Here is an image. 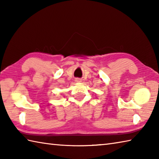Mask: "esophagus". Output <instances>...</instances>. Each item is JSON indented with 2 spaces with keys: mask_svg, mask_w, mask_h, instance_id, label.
Segmentation results:
<instances>
[{
  "mask_svg": "<svg viewBox=\"0 0 159 159\" xmlns=\"http://www.w3.org/2000/svg\"><path fill=\"white\" fill-rule=\"evenodd\" d=\"M76 82H78V83H79V82H80L81 81V80H80V79H76Z\"/></svg>",
  "mask_w": 159,
  "mask_h": 159,
  "instance_id": "obj_1",
  "label": "esophagus"
}]
</instances>
